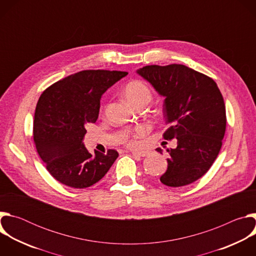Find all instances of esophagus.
<instances>
[{
	"mask_svg": "<svg viewBox=\"0 0 256 256\" xmlns=\"http://www.w3.org/2000/svg\"><path fill=\"white\" fill-rule=\"evenodd\" d=\"M132 154L136 155V156H140V157H146L149 154V151H132Z\"/></svg>",
	"mask_w": 256,
	"mask_h": 256,
	"instance_id": "34e87169",
	"label": "esophagus"
}]
</instances>
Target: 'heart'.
Returning a JSON list of instances; mask_svg holds the SVG:
<instances>
[{"instance_id": "b5f03b06", "label": "heart", "mask_w": 256, "mask_h": 256, "mask_svg": "<svg viewBox=\"0 0 256 256\" xmlns=\"http://www.w3.org/2000/svg\"><path fill=\"white\" fill-rule=\"evenodd\" d=\"M124 97L126 100L134 106L140 104V103H148L152 99V91L149 88V86L140 80H134L130 82L124 90ZM147 132L144 126H138L134 130H132L130 134H128L124 142L130 147H134L138 144V140L140 138Z\"/></svg>"}]
</instances>
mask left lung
<instances>
[{
  "instance_id": "1",
  "label": "left lung",
  "mask_w": 256,
  "mask_h": 256,
  "mask_svg": "<svg viewBox=\"0 0 256 256\" xmlns=\"http://www.w3.org/2000/svg\"><path fill=\"white\" fill-rule=\"evenodd\" d=\"M165 97L164 118L169 128L165 140H177L167 150L168 167L160 177L163 184L184 186L204 175L222 147L226 130V108L216 82L186 66H146L136 70ZM162 154L161 148L156 149Z\"/></svg>"
}]
</instances>
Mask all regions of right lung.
<instances>
[{
  "label": "right lung",
  "mask_w": 256,
  "mask_h": 256,
  "mask_svg": "<svg viewBox=\"0 0 256 256\" xmlns=\"http://www.w3.org/2000/svg\"><path fill=\"white\" fill-rule=\"evenodd\" d=\"M126 72L86 70L50 86L36 105L33 138L48 171L60 184L86 188L98 182L118 153H89L83 144L88 124H95L103 93Z\"/></svg>",
  "instance_id": "add662e5"
}]
</instances>
